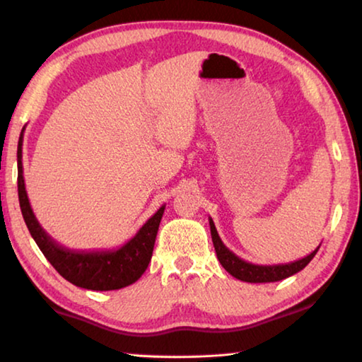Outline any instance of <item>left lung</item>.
<instances>
[{
  "mask_svg": "<svg viewBox=\"0 0 362 362\" xmlns=\"http://www.w3.org/2000/svg\"><path fill=\"white\" fill-rule=\"evenodd\" d=\"M209 225H211V236L214 247H216V254L218 262L222 263V267L228 272L231 276L236 279L244 281V283H276V281L286 279L296 274L308 265V263L313 260L316 255L317 246L313 252L308 254L303 259L291 262V263H279V265H255V263H249L243 260L236 254H233L231 250L225 246L220 240L216 225H214V220L209 217Z\"/></svg>",
  "mask_w": 362,
  "mask_h": 362,
  "instance_id": "left-lung-1",
  "label": "left lung"
}]
</instances>
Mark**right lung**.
Masks as SVG:
<instances>
[{"mask_svg": "<svg viewBox=\"0 0 362 362\" xmlns=\"http://www.w3.org/2000/svg\"><path fill=\"white\" fill-rule=\"evenodd\" d=\"M23 131L25 127L21 132L19 146H17V189H19L21 211L30 235L49 263L57 269L60 276L83 289L116 291L136 283L151 260L159 222L166 206L159 207L136 233V236L118 249L73 250L60 246L40 225L30 206L22 166Z\"/></svg>", "mask_w": 362, "mask_h": 362, "instance_id": "right-lung-1", "label": "right lung"}]
</instances>
